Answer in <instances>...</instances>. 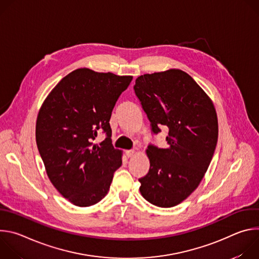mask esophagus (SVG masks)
<instances>
[{
	"mask_svg": "<svg viewBox=\"0 0 259 259\" xmlns=\"http://www.w3.org/2000/svg\"><path fill=\"white\" fill-rule=\"evenodd\" d=\"M134 154H135V151H134V150H129V151H126V156H127L128 158H131V157H133V156H134Z\"/></svg>",
	"mask_w": 259,
	"mask_h": 259,
	"instance_id": "34e87169",
	"label": "esophagus"
}]
</instances>
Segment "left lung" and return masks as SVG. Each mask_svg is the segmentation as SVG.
<instances>
[{
	"mask_svg": "<svg viewBox=\"0 0 259 259\" xmlns=\"http://www.w3.org/2000/svg\"><path fill=\"white\" fill-rule=\"evenodd\" d=\"M134 91L152 131L169 129L166 149L147 147L151 166L138 179L139 191L153 205L176 206L199 187L212 160L218 138L214 104L189 73L176 68L138 77Z\"/></svg>",
	"mask_w": 259,
	"mask_h": 259,
	"instance_id": "left-lung-1",
	"label": "left lung"
}]
</instances>
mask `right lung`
Segmentation results:
<instances>
[{"instance_id":"right-lung-1","label":"right lung","mask_w":259,"mask_h":259,"mask_svg":"<svg viewBox=\"0 0 259 259\" xmlns=\"http://www.w3.org/2000/svg\"><path fill=\"white\" fill-rule=\"evenodd\" d=\"M132 76L78 68L49 93L36 118L35 140L47 175L71 204L89 207L107 194L122 151L112 144L113 108ZM99 132L107 138L94 140Z\"/></svg>"}]
</instances>
